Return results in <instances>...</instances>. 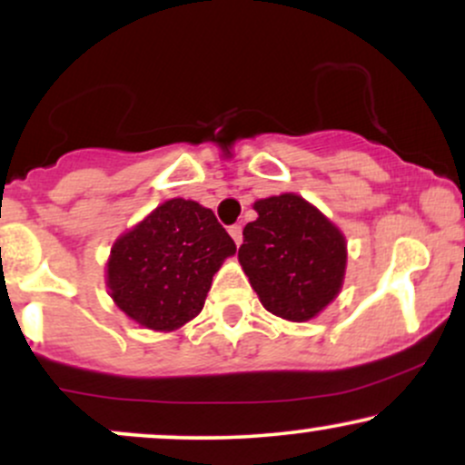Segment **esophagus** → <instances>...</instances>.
Masks as SVG:
<instances>
[{"mask_svg": "<svg viewBox=\"0 0 465 465\" xmlns=\"http://www.w3.org/2000/svg\"><path fill=\"white\" fill-rule=\"evenodd\" d=\"M229 236L233 238V242H236V247H240V244H242V227H240V225L229 227Z\"/></svg>", "mask_w": 465, "mask_h": 465, "instance_id": "1", "label": "esophagus"}]
</instances>
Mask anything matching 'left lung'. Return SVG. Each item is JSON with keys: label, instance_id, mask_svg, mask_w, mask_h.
Masks as SVG:
<instances>
[{"label": "left lung", "instance_id": "8db88e82", "mask_svg": "<svg viewBox=\"0 0 465 465\" xmlns=\"http://www.w3.org/2000/svg\"><path fill=\"white\" fill-rule=\"evenodd\" d=\"M238 262L275 317L311 322L336 300L348 266L343 232L295 192L253 203Z\"/></svg>", "mask_w": 465, "mask_h": 465}]
</instances>
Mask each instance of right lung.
<instances>
[{
  "instance_id": "right-lung-1",
  "label": "right lung",
  "mask_w": 465,
  "mask_h": 465,
  "mask_svg": "<svg viewBox=\"0 0 465 465\" xmlns=\"http://www.w3.org/2000/svg\"><path fill=\"white\" fill-rule=\"evenodd\" d=\"M236 244L214 212L170 199L122 233L106 260V288L126 317L174 332L203 311L212 277Z\"/></svg>"
}]
</instances>
